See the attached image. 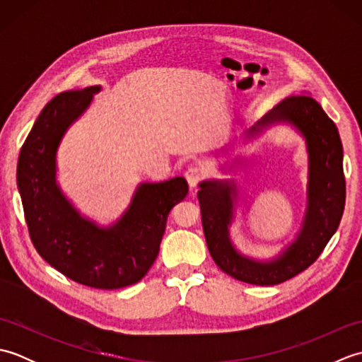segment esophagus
Returning a JSON list of instances; mask_svg holds the SVG:
<instances>
[{
    "label": "esophagus",
    "mask_w": 362,
    "mask_h": 362,
    "mask_svg": "<svg viewBox=\"0 0 362 362\" xmlns=\"http://www.w3.org/2000/svg\"><path fill=\"white\" fill-rule=\"evenodd\" d=\"M185 179L188 180L189 188H196L204 179V171L199 166H191L187 169Z\"/></svg>",
    "instance_id": "34e87169"
}]
</instances>
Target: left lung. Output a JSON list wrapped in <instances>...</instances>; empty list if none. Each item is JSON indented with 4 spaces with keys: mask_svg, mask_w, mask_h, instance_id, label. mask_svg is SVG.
<instances>
[{
    "mask_svg": "<svg viewBox=\"0 0 362 362\" xmlns=\"http://www.w3.org/2000/svg\"><path fill=\"white\" fill-rule=\"evenodd\" d=\"M289 122L303 135L308 149V205L297 240L271 261H257L236 252L228 236L233 219L235 183L205 180L197 193L204 235L210 255L233 279L271 286L308 269L319 258L339 227L345 205L342 143L334 122L311 96H289L253 126L247 136L258 135L274 122Z\"/></svg>",
    "mask_w": 362,
    "mask_h": 362,
    "instance_id": "left-lung-1",
    "label": "left lung"
}]
</instances>
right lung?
<instances>
[{
  "instance_id": "right-lung-1",
  "label": "right lung",
  "mask_w": 362,
  "mask_h": 362,
  "mask_svg": "<svg viewBox=\"0 0 362 362\" xmlns=\"http://www.w3.org/2000/svg\"><path fill=\"white\" fill-rule=\"evenodd\" d=\"M99 86L52 98L21 146L17 185L30 241L46 263L76 283L119 289L140 281L156 261L168 214L187 197L183 177L141 183L110 227L82 218L56 182V153L66 129L87 110Z\"/></svg>"
}]
</instances>
